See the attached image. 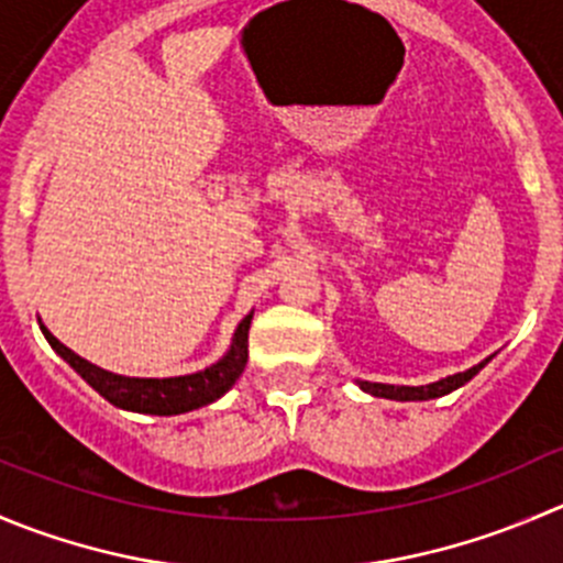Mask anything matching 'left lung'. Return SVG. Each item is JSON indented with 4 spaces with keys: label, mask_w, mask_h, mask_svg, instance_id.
Returning a JSON list of instances; mask_svg holds the SVG:
<instances>
[{
    "label": "left lung",
    "mask_w": 563,
    "mask_h": 563,
    "mask_svg": "<svg viewBox=\"0 0 563 563\" xmlns=\"http://www.w3.org/2000/svg\"><path fill=\"white\" fill-rule=\"evenodd\" d=\"M487 363H489V357L484 360V363L473 365V368L462 371V374L445 376V379L432 382V385H420V387H404L401 385L398 387V385H379V382H360V387H363L365 393H371V396H379V398H396V401H427V398L445 396V393L456 390V387H462L465 382H471L473 376H476Z\"/></svg>",
    "instance_id": "left-lung-1"
}]
</instances>
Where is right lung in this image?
<instances>
[{
	"mask_svg": "<svg viewBox=\"0 0 563 563\" xmlns=\"http://www.w3.org/2000/svg\"><path fill=\"white\" fill-rule=\"evenodd\" d=\"M253 313L244 316V321L239 324L236 338H233V346L220 363H214L211 368L198 371V374L189 376H173V379H134V376H118L109 374V371L98 368V365L87 363L79 354L70 352L68 346L57 341L46 327H41L46 341L52 343L54 352L92 387V390L101 393L109 404L123 409H134V412H148V415H178L189 412V409H198L203 404L217 401L222 393H228L233 387V382L242 376L244 365H247V332Z\"/></svg>",
	"mask_w": 563,
	"mask_h": 563,
	"instance_id": "obj_1",
	"label": "right lung"
}]
</instances>
